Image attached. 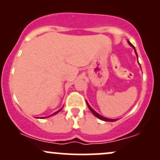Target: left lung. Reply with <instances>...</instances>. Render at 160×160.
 I'll list each match as a JSON object with an SVG mask.
<instances>
[{"mask_svg": "<svg viewBox=\"0 0 160 160\" xmlns=\"http://www.w3.org/2000/svg\"><path fill=\"white\" fill-rule=\"evenodd\" d=\"M128 43H129L130 45L132 46V47H133L134 49H135V47H134V46L131 43H130L129 41H128ZM135 53H136V55H137V56H138V54H137V52H136V50H135ZM86 104H87V106H88V108H89V109L91 111V112L92 113H93V114H94L95 117H98V118H99L100 119V120H104V121H107V122H114V121H116V120H117V119H116V120H113V119H108V118H106V117H102V116H101L100 114H98V113H96V112H95L94 110L92 109V108L90 106H89V104L87 103V102H86Z\"/></svg>", "mask_w": 160, "mask_h": 160, "instance_id": "obj_1", "label": "left lung"}]
</instances>
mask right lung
Segmentation results:
<instances>
[{
    "mask_svg": "<svg viewBox=\"0 0 160 160\" xmlns=\"http://www.w3.org/2000/svg\"><path fill=\"white\" fill-rule=\"evenodd\" d=\"M62 109H60V110H58V111H56V112H55V113H52V115H50V116H52V115H54V114H56V113H58V112H59L60 111H61V110ZM43 118H45V117H43Z\"/></svg>",
    "mask_w": 160,
    "mask_h": 160,
    "instance_id": "add662e5",
    "label": "right lung"
}]
</instances>
